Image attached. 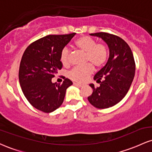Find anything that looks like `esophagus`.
Segmentation results:
<instances>
[{
    "label": "esophagus",
    "mask_w": 152,
    "mask_h": 152,
    "mask_svg": "<svg viewBox=\"0 0 152 152\" xmlns=\"http://www.w3.org/2000/svg\"><path fill=\"white\" fill-rule=\"evenodd\" d=\"M74 85H76V86H78V87H81V86H83V84H81V83H74Z\"/></svg>",
    "instance_id": "obj_1"
}]
</instances>
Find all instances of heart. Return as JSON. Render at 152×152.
Returning <instances> with one entry per match:
<instances>
[{"label":"heart","instance_id":"1","mask_svg":"<svg viewBox=\"0 0 152 152\" xmlns=\"http://www.w3.org/2000/svg\"><path fill=\"white\" fill-rule=\"evenodd\" d=\"M78 50L85 52V62L83 66H76L69 73V77L76 82H84L92 74L94 69H99L106 64L109 58V49L104 43H96L94 38L83 36L77 38L74 42ZM71 51L64 47L61 52V61L64 66L70 64Z\"/></svg>","mask_w":152,"mask_h":152}]
</instances>
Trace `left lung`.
<instances>
[{
	"mask_svg": "<svg viewBox=\"0 0 152 152\" xmlns=\"http://www.w3.org/2000/svg\"><path fill=\"white\" fill-rule=\"evenodd\" d=\"M91 35L102 38L107 43L109 58L94 76L100 86L90 84L94 91L88 100L97 109H106L121 102L129 90L135 74V61L129 46L119 36L105 32Z\"/></svg>",
	"mask_w": 152,
	"mask_h": 152,
	"instance_id": "obj_1",
	"label": "left lung"
}]
</instances>
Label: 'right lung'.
Returning a JSON list of instances; mask_svg holds the SVG:
<instances>
[{
    "label": "right lung",
    "instance_id": "add662e5",
    "mask_svg": "<svg viewBox=\"0 0 152 152\" xmlns=\"http://www.w3.org/2000/svg\"><path fill=\"white\" fill-rule=\"evenodd\" d=\"M76 34L48 35L31 43L20 63L19 82L24 96L34 107L45 113L55 111L63 104L66 91L73 84L65 78L61 84L51 79L61 70V52Z\"/></svg>",
    "mask_w": 152,
    "mask_h": 152
}]
</instances>
